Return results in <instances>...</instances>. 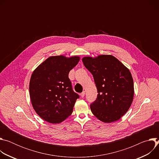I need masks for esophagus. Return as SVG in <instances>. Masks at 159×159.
I'll return each mask as SVG.
<instances>
[{"label": "esophagus", "instance_id": "1", "mask_svg": "<svg viewBox=\"0 0 159 159\" xmlns=\"http://www.w3.org/2000/svg\"><path fill=\"white\" fill-rule=\"evenodd\" d=\"M80 96L82 98H84L85 96V92L84 91H83L82 93H80Z\"/></svg>", "mask_w": 159, "mask_h": 159}]
</instances>
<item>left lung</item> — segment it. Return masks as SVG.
Wrapping results in <instances>:
<instances>
[{
	"label": "left lung",
	"instance_id": "1",
	"mask_svg": "<svg viewBox=\"0 0 159 159\" xmlns=\"http://www.w3.org/2000/svg\"><path fill=\"white\" fill-rule=\"evenodd\" d=\"M82 61L93 74L98 89L97 99L90 106L93 114L104 123L118 121L128 111L133 100L131 72L111 55L85 57Z\"/></svg>",
	"mask_w": 159,
	"mask_h": 159
}]
</instances>
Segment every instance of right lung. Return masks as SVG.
Instances as JSON below:
<instances>
[{
  "instance_id": "obj_1",
  "label": "right lung",
  "mask_w": 159,
  "mask_h": 159,
  "mask_svg": "<svg viewBox=\"0 0 159 159\" xmlns=\"http://www.w3.org/2000/svg\"><path fill=\"white\" fill-rule=\"evenodd\" d=\"M79 60L78 56H52L33 71L30 99L34 111L44 121L60 123L72 114L79 96L73 91L69 74Z\"/></svg>"
}]
</instances>
